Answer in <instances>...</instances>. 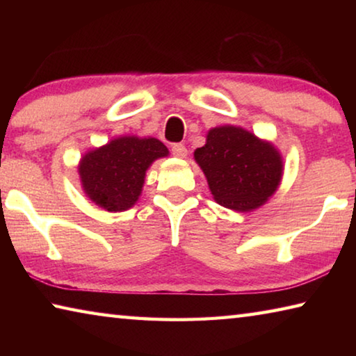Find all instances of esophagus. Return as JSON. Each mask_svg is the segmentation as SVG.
Listing matches in <instances>:
<instances>
[{
    "label": "esophagus",
    "instance_id": "1",
    "mask_svg": "<svg viewBox=\"0 0 356 356\" xmlns=\"http://www.w3.org/2000/svg\"><path fill=\"white\" fill-rule=\"evenodd\" d=\"M171 150H172V155L177 156V159H185L186 154H188V150H186L184 144H174Z\"/></svg>",
    "mask_w": 356,
    "mask_h": 356
}]
</instances>
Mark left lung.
<instances>
[{
	"label": "left lung",
	"mask_w": 356,
	"mask_h": 356,
	"mask_svg": "<svg viewBox=\"0 0 356 356\" xmlns=\"http://www.w3.org/2000/svg\"><path fill=\"white\" fill-rule=\"evenodd\" d=\"M195 161L213 200L242 213L262 207L278 190L284 172L275 144L237 125L210 129L206 144L195 150Z\"/></svg>",
	"instance_id": "8db88e82"
}]
</instances>
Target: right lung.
<instances>
[{
  "mask_svg": "<svg viewBox=\"0 0 356 356\" xmlns=\"http://www.w3.org/2000/svg\"><path fill=\"white\" fill-rule=\"evenodd\" d=\"M168 155L165 144L152 136L113 138L80 159L83 193L106 212H125L140 200L150 165Z\"/></svg>",
  "mask_w": 356,
  "mask_h": 356,
  "instance_id": "1",
  "label": "right lung"
}]
</instances>
